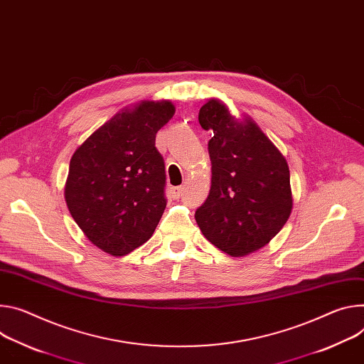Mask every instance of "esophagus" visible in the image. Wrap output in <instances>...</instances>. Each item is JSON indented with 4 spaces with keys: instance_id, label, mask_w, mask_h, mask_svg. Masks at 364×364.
Listing matches in <instances>:
<instances>
[{
    "instance_id": "34e87169",
    "label": "esophagus",
    "mask_w": 364,
    "mask_h": 364,
    "mask_svg": "<svg viewBox=\"0 0 364 364\" xmlns=\"http://www.w3.org/2000/svg\"><path fill=\"white\" fill-rule=\"evenodd\" d=\"M183 191H184V187H183V186H180V187H173V188H171V193H173L174 197H180V196L183 194Z\"/></svg>"
}]
</instances>
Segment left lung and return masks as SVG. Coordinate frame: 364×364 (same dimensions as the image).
Masks as SVG:
<instances>
[{"label": "left lung", "mask_w": 364, "mask_h": 364, "mask_svg": "<svg viewBox=\"0 0 364 364\" xmlns=\"http://www.w3.org/2000/svg\"><path fill=\"white\" fill-rule=\"evenodd\" d=\"M199 123L213 130L212 183L196 222L220 251L248 255L267 245L291 213L289 165L248 114L237 119L216 98L200 107Z\"/></svg>", "instance_id": "obj_1"}]
</instances>
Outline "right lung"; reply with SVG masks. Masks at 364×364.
<instances>
[{
  "label": "right lung",
  "instance_id": "add662e5",
  "mask_svg": "<svg viewBox=\"0 0 364 364\" xmlns=\"http://www.w3.org/2000/svg\"><path fill=\"white\" fill-rule=\"evenodd\" d=\"M174 113L168 100L124 107L71 158L65 202L84 235L110 255H126L146 242L167 206L155 136Z\"/></svg>",
  "mask_w": 364,
  "mask_h": 364
}]
</instances>
